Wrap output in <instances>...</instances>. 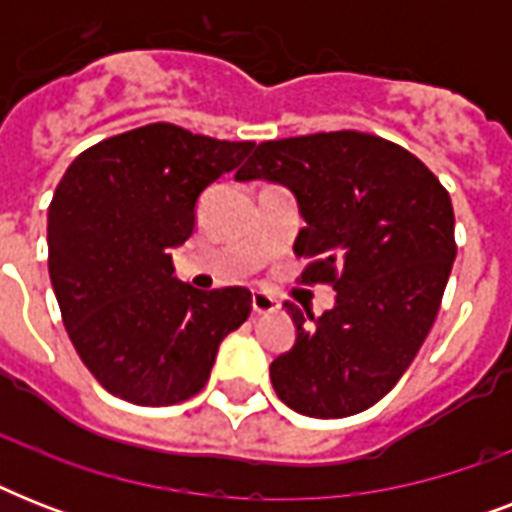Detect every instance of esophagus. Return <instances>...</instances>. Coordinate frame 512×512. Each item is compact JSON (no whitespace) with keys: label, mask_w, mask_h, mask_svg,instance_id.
<instances>
[{"label":"esophagus","mask_w":512,"mask_h":512,"mask_svg":"<svg viewBox=\"0 0 512 512\" xmlns=\"http://www.w3.org/2000/svg\"><path fill=\"white\" fill-rule=\"evenodd\" d=\"M252 311L260 316V313H273L279 311V300L265 292H252Z\"/></svg>","instance_id":"esophagus-1"}]
</instances>
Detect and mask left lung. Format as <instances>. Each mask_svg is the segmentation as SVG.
<instances>
[{"instance_id": "8db88e82", "label": "left lung", "mask_w": 512, "mask_h": 512, "mask_svg": "<svg viewBox=\"0 0 512 512\" xmlns=\"http://www.w3.org/2000/svg\"><path fill=\"white\" fill-rule=\"evenodd\" d=\"M236 180L295 193L303 281L337 292L321 316L287 303L297 335L273 358L276 396L319 420L364 412L401 380L436 321L457 255L449 193L406 148L356 130L260 143Z\"/></svg>"}]
</instances>
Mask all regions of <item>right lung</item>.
<instances>
[{"label": "right lung", "mask_w": 512, "mask_h": 512, "mask_svg": "<svg viewBox=\"0 0 512 512\" xmlns=\"http://www.w3.org/2000/svg\"><path fill=\"white\" fill-rule=\"evenodd\" d=\"M255 143L159 122L79 154L47 212L50 281L92 377L138 406H170L209 380L217 348L247 321L252 292L180 281L172 249L196 228L209 183Z\"/></svg>", "instance_id": "1"}]
</instances>
